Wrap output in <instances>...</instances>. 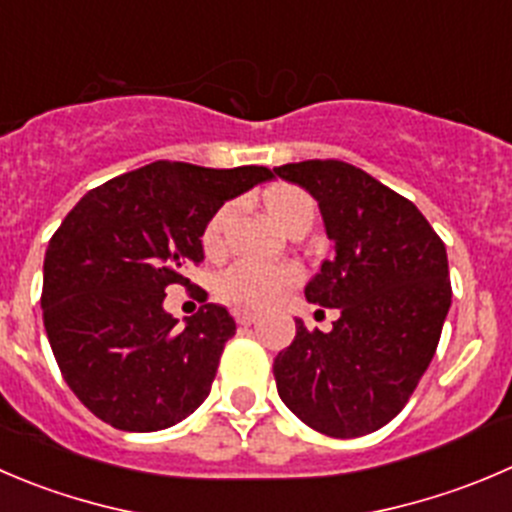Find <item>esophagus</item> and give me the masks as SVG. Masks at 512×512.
<instances>
[{
  "label": "esophagus",
  "instance_id": "obj_1",
  "mask_svg": "<svg viewBox=\"0 0 512 512\" xmlns=\"http://www.w3.org/2000/svg\"><path fill=\"white\" fill-rule=\"evenodd\" d=\"M233 316H236V321L241 326H251L253 321H256V314H253V311H246V309H238Z\"/></svg>",
  "mask_w": 512,
  "mask_h": 512
}]
</instances>
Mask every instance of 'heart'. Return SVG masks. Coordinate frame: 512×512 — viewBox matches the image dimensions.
Segmentation results:
<instances>
[{
    "label": "heart",
    "mask_w": 512,
    "mask_h": 512,
    "mask_svg": "<svg viewBox=\"0 0 512 512\" xmlns=\"http://www.w3.org/2000/svg\"><path fill=\"white\" fill-rule=\"evenodd\" d=\"M264 208L286 233L301 223L314 221V201L309 193L291 183H276L264 193ZM233 206L218 208L201 231V248L208 259H218L226 251V226L231 223ZM299 281V271L289 264L259 266L236 264L223 271L216 281V294L238 309H266L289 286Z\"/></svg>",
    "instance_id": "1"
}]
</instances>
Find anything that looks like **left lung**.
Instances as JSON below:
<instances>
[{
    "instance_id": "obj_1",
    "label": "left lung",
    "mask_w": 512,
    "mask_h": 512,
    "mask_svg": "<svg viewBox=\"0 0 512 512\" xmlns=\"http://www.w3.org/2000/svg\"><path fill=\"white\" fill-rule=\"evenodd\" d=\"M319 201L334 256L306 284L339 309L329 334L296 319L274 359L284 405L311 430L362 437L402 412L430 367L452 301L447 251L420 208L344 160L274 168Z\"/></svg>"
}]
</instances>
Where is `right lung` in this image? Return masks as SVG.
Returning a JSON list of instances; mask_svg holds the SVG:
<instances>
[{
  "instance_id": "add662e5",
  "label": "right lung",
  "mask_w": 512,
  "mask_h": 512,
  "mask_svg": "<svg viewBox=\"0 0 512 512\" xmlns=\"http://www.w3.org/2000/svg\"><path fill=\"white\" fill-rule=\"evenodd\" d=\"M274 173L155 160L92 188L45 253L42 316L62 377L82 405L125 432L186 420L211 392L236 321L203 304L186 326L163 309L203 261L208 218ZM206 301V291H203Z\"/></svg>"
}]
</instances>
